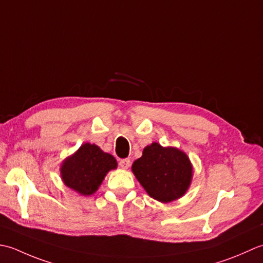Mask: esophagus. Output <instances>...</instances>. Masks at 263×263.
<instances>
[{
  "label": "esophagus",
  "instance_id": "esophagus-1",
  "mask_svg": "<svg viewBox=\"0 0 263 263\" xmlns=\"http://www.w3.org/2000/svg\"><path fill=\"white\" fill-rule=\"evenodd\" d=\"M130 160L129 159H122L119 161V165L122 169H128L130 167Z\"/></svg>",
  "mask_w": 263,
  "mask_h": 263
}]
</instances>
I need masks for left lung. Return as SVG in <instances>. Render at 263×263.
<instances>
[{"instance_id":"8db88e82","label":"left lung","mask_w":263,"mask_h":263,"mask_svg":"<svg viewBox=\"0 0 263 263\" xmlns=\"http://www.w3.org/2000/svg\"><path fill=\"white\" fill-rule=\"evenodd\" d=\"M132 171L147 194L161 203L184 196L193 179V164L187 154L157 142L144 147L142 157L134 161Z\"/></svg>"}]
</instances>
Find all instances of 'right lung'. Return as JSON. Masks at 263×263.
Here are the masks:
<instances>
[{
  "instance_id": "1",
  "label": "right lung",
  "mask_w": 263,
  "mask_h": 263,
  "mask_svg": "<svg viewBox=\"0 0 263 263\" xmlns=\"http://www.w3.org/2000/svg\"><path fill=\"white\" fill-rule=\"evenodd\" d=\"M118 167L114 155L95 144L84 143L76 152L63 160L60 175L63 184L79 195H93L109 171Z\"/></svg>"
}]
</instances>
